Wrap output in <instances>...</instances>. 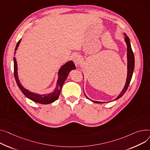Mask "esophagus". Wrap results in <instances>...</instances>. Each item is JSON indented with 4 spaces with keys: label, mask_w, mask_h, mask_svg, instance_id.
<instances>
[{
    "label": "esophagus",
    "mask_w": 150,
    "mask_h": 150,
    "mask_svg": "<svg viewBox=\"0 0 150 150\" xmlns=\"http://www.w3.org/2000/svg\"><path fill=\"white\" fill-rule=\"evenodd\" d=\"M72 59H73V61L74 62L75 64L78 66L79 65V64L80 63V57H79V56L77 54H75L73 55L72 57Z\"/></svg>",
    "instance_id": "1"
}]
</instances>
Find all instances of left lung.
<instances>
[{"instance_id":"8db88e82","label":"left lung","mask_w":150,"mask_h":150,"mask_svg":"<svg viewBox=\"0 0 150 150\" xmlns=\"http://www.w3.org/2000/svg\"><path fill=\"white\" fill-rule=\"evenodd\" d=\"M124 36H125V42L126 43L127 48V79H126V82H125V84L122 89V92L120 93L116 98L115 99V100H117L119 98H120L127 91V90L129 86V83H130L131 79L133 76V71L134 69V56L132 51V49L131 47V44H130V40H129V38H128V37L127 35V34L125 33H123ZM84 77V76H83ZM84 90V89H83ZM84 93L85 96H86V98L87 99H88L89 100H91V101L95 103H98V104H101V103H105L107 102H100V101H93L92 99H89L86 95L85 94L84 91Z\"/></svg>"}]
</instances>
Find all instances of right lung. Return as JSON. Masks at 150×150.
Here are the masks:
<instances>
[{
  "label": "right lung",
  "mask_w": 150,
  "mask_h": 150,
  "mask_svg": "<svg viewBox=\"0 0 150 150\" xmlns=\"http://www.w3.org/2000/svg\"><path fill=\"white\" fill-rule=\"evenodd\" d=\"M21 39L17 42L16 48L14 54L16 53V51L18 49V47L20 45V43L21 42ZM14 59V74L16 81L17 84L19 88L21 89L22 92L29 99L33 101L35 103L42 104H49L54 103L55 101L58 98L59 94H60L62 87L63 86L64 83L65 82L66 78H67L69 74L70 73L72 70H74L76 69L75 65L74 62L71 61H69L66 62L64 64H63L60 68H59V71L58 72V79L57 81V85L54 90V91L51 93H49L47 94H38L37 93L32 92L29 91V90L25 88L20 82V80L18 76V68H17V63L16 61V58L15 57L13 58Z\"/></svg>",
  "instance_id": "obj_1"
}]
</instances>
